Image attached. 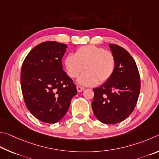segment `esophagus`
I'll return each mask as SVG.
<instances>
[{"label":"esophagus","instance_id":"obj_1","mask_svg":"<svg viewBox=\"0 0 159 159\" xmlns=\"http://www.w3.org/2000/svg\"><path fill=\"white\" fill-rule=\"evenodd\" d=\"M77 89L78 92H82V91L84 90V88L82 87H80V86H77Z\"/></svg>","mask_w":159,"mask_h":159}]
</instances>
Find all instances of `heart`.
<instances>
[{
	"instance_id": "obj_1",
	"label": "heart",
	"mask_w": 159,
	"mask_h": 159,
	"mask_svg": "<svg viewBox=\"0 0 159 159\" xmlns=\"http://www.w3.org/2000/svg\"><path fill=\"white\" fill-rule=\"evenodd\" d=\"M68 75L77 77L86 70L77 80L82 86H93L107 82L115 70V58L110 51L96 45L80 47L73 54L67 56L64 61Z\"/></svg>"
}]
</instances>
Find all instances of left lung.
<instances>
[{"instance_id":"left-lung-1","label":"left lung","mask_w":159,"mask_h":159,"mask_svg":"<svg viewBox=\"0 0 159 159\" xmlns=\"http://www.w3.org/2000/svg\"><path fill=\"white\" fill-rule=\"evenodd\" d=\"M115 58L113 74L107 82L93 89L92 110L102 123L115 124L126 119L137 103L140 78L134 59L126 49L109 44Z\"/></svg>"}]
</instances>
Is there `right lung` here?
Here are the masks:
<instances>
[{"mask_svg": "<svg viewBox=\"0 0 159 159\" xmlns=\"http://www.w3.org/2000/svg\"><path fill=\"white\" fill-rule=\"evenodd\" d=\"M68 46L48 41L28 54L21 71V87L25 103L39 120L54 124L69 109L77 93L76 86L63 70L62 58Z\"/></svg>", "mask_w": 159, "mask_h": 159, "instance_id": "1", "label": "right lung"}]
</instances>
